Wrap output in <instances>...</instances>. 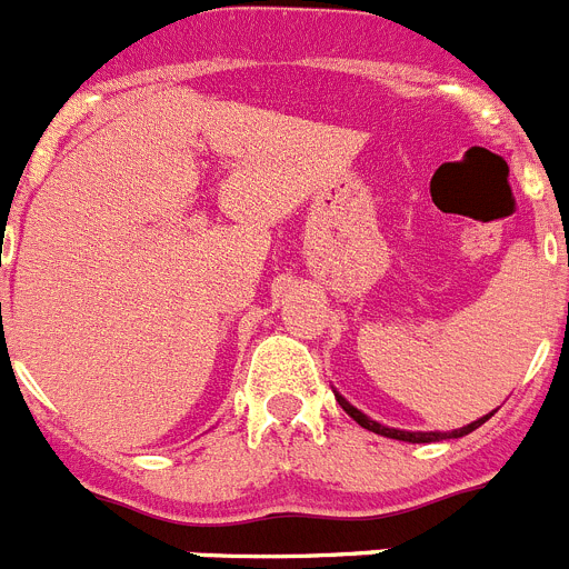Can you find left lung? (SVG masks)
I'll list each match as a JSON object with an SVG mask.
<instances>
[{
    "mask_svg": "<svg viewBox=\"0 0 569 569\" xmlns=\"http://www.w3.org/2000/svg\"><path fill=\"white\" fill-rule=\"evenodd\" d=\"M335 397H337V402H340L342 411L355 419L357 425H362L366 431L380 433V437H388V439H399V442H442V439H459V437H465V433L476 431L479 425H485L490 417H493V411H490V413H485V417L476 419V422L465 425V428H457V431H399V428H388V425L377 422V419H371L368 413H362L360 408L351 406V402H348L340 391H335Z\"/></svg>",
    "mask_w": 569,
    "mask_h": 569,
    "instance_id": "left-lung-1",
    "label": "left lung"
}]
</instances>
